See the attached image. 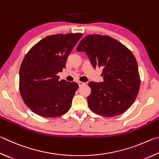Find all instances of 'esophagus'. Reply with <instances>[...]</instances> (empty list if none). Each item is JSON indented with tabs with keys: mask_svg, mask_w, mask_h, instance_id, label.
Returning <instances> with one entry per match:
<instances>
[{
	"mask_svg": "<svg viewBox=\"0 0 159 159\" xmlns=\"http://www.w3.org/2000/svg\"><path fill=\"white\" fill-rule=\"evenodd\" d=\"M78 84H79V87H82V86L85 84V83L82 82H78Z\"/></svg>",
	"mask_w": 159,
	"mask_h": 159,
	"instance_id": "esophagus-1",
	"label": "esophagus"
}]
</instances>
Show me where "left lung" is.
<instances>
[{
  "label": "left lung",
  "instance_id": "obj_1",
  "mask_svg": "<svg viewBox=\"0 0 159 159\" xmlns=\"http://www.w3.org/2000/svg\"><path fill=\"white\" fill-rule=\"evenodd\" d=\"M84 52L94 68L102 67V82L89 83L91 92L89 107L103 116L121 115L131 106L140 89L137 61L133 53L118 40L107 35L86 36L77 48Z\"/></svg>",
  "mask_w": 159,
  "mask_h": 159
}]
</instances>
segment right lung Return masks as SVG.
I'll use <instances>...</instances> for the list:
<instances>
[{
  "mask_svg": "<svg viewBox=\"0 0 159 159\" xmlns=\"http://www.w3.org/2000/svg\"><path fill=\"white\" fill-rule=\"evenodd\" d=\"M82 33L47 36L25 56L19 70V91L25 104L44 117L66 113L78 89L76 82L59 80L70 53Z\"/></svg>",
  "mask_w": 159,
  "mask_h": 159,
  "instance_id": "1",
  "label": "right lung"
}]
</instances>
